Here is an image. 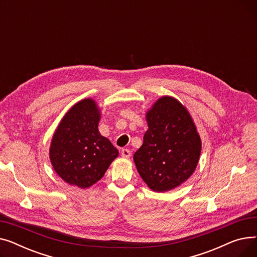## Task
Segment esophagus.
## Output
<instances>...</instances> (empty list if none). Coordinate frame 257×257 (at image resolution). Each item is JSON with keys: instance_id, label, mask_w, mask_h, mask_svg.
Masks as SVG:
<instances>
[{"instance_id": "esophagus-1", "label": "esophagus", "mask_w": 257, "mask_h": 257, "mask_svg": "<svg viewBox=\"0 0 257 257\" xmlns=\"http://www.w3.org/2000/svg\"><path fill=\"white\" fill-rule=\"evenodd\" d=\"M120 154H121V156H123L124 158H129L131 156V152L128 149H121Z\"/></svg>"}]
</instances>
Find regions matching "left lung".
Returning a JSON list of instances; mask_svg holds the SVG:
<instances>
[{
  "label": "left lung",
  "mask_w": 257,
  "mask_h": 257,
  "mask_svg": "<svg viewBox=\"0 0 257 257\" xmlns=\"http://www.w3.org/2000/svg\"><path fill=\"white\" fill-rule=\"evenodd\" d=\"M148 130L133 160L142 179L153 192L180 186L195 172L201 139L193 117L177 99L159 98L146 112Z\"/></svg>",
  "instance_id": "1"
}]
</instances>
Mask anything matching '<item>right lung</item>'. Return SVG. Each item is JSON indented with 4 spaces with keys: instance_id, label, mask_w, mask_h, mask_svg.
Instances as JSON below:
<instances>
[{
    "instance_id": "right-lung-1",
    "label": "right lung",
    "mask_w": 257,
    "mask_h": 257,
    "mask_svg": "<svg viewBox=\"0 0 257 257\" xmlns=\"http://www.w3.org/2000/svg\"><path fill=\"white\" fill-rule=\"evenodd\" d=\"M101 110L93 99L77 102L53 134L49 156L58 176L71 185L87 188L97 183L118 151L98 129Z\"/></svg>"
}]
</instances>
